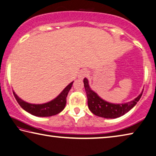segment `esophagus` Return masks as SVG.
<instances>
[{
    "mask_svg": "<svg viewBox=\"0 0 156 156\" xmlns=\"http://www.w3.org/2000/svg\"><path fill=\"white\" fill-rule=\"evenodd\" d=\"M88 75V72L87 70H85V69H83V70H81L80 72L78 73V78H83L84 77H85L86 76Z\"/></svg>",
    "mask_w": 156,
    "mask_h": 156,
    "instance_id": "obj_1",
    "label": "esophagus"
}]
</instances>
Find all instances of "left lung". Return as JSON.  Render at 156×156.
<instances>
[{
    "mask_svg": "<svg viewBox=\"0 0 156 156\" xmlns=\"http://www.w3.org/2000/svg\"><path fill=\"white\" fill-rule=\"evenodd\" d=\"M85 91L87 96V104L90 110L94 115L105 119L120 117L130 110L140 99L143 90L140 94L130 102L124 103H112L101 98L95 91L91 90L89 80L85 78L83 80Z\"/></svg>",
    "mask_w": 156,
    "mask_h": 156,
    "instance_id": "obj_1",
    "label": "left lung"
}]
</instances>
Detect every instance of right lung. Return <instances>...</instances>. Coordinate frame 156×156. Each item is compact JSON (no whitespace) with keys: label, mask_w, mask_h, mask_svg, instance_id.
Instances as JSON below:
<instances>
[{"label":"right lung","mask_w":156,"mask_h":156,"mask_svg":"<svg viewBox=\"0 0 156 156\" xmlns=\"http://www.w3.org/2000/svg\"><path fill=\"white\" fill-rule=\"evenodd\" d=\"M73 83V81L69 83L62 91L60 94L54 99L49 102L42 103V104H33V103L26 102L22 100L21 98H19L14 91H13V94L19 104L26 112L34 116H36V117H51V116L55 115L61 112L65 108L66 103V98L68 95L69 90L72 87Z\"/></svg>","instance_id":"1"}]
</instances>
